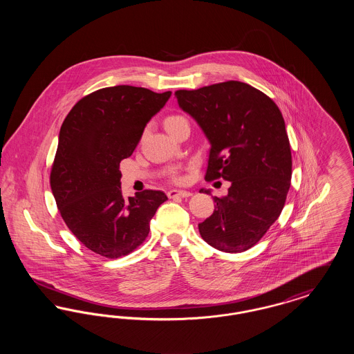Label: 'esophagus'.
Wrapping results in <instances>:
<instances>
[{"mask_svg": "<svg viewBox=\"0 0 354 354\" xmlns=\"http://www.w3.org/2000/svg\"><path fill=\"white\" fill-rule=\"evenodd\" d=\"M167 195L171 199H174V198H188V196H191V192L183 191V189H171Z\"/></svg>", "mask_w": 354, "mask_h": 354, "instance_id": "34e87169", "label": "esophagus"}]
</instances>
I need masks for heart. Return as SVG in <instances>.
<instances>
[{
	"instance_id": "obj_1",
	"label": "heart",
	"mask_w": 354,
	"mask_h": 354,
	"mask_svg": "<svg viewBox=\"0 0 354 354\" xmlns=\"http://www.w3.org/2000/svg\"><path fill=\"white\" fill-rule=\"evenodd\" d=\"M180 119H183V117H179V115H171V117L166 118V120H165V127H169V126L174 124L175 122H178V120H180Z\"/></svg>"
}]
</instances>
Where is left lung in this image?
<instances>
[{"label":"left lung","instance_id":"8db88e82","mask_svg":"<svg viewBox=\"0 0 354 354\" xmlns=\"http://www.w3.org/2000/svg\"><path fill=\"white\" fill-rule=\"evenodd\" d=\"M211 145L205 180L231 182L214 198V214L199 223L205 243L223 252L253 247L280 216L290 187L292 155L276 103L239 81L175 91ZM211 194L209 189H201Z\"/></svg>","mask_w":354,"mask_h":354}]
</instances>
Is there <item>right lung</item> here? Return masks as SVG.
Wrapping results in <instances>:
<instances>
[{
    "label": "right lung",
    "mask_w": 354,
    "mask_h": 354,
    "mask_svg": "<svg viewBox=\"0 0 354 354\" xmlns=\"http://www.w3.org/2000/svg\"><path fill=\"white\" fill-rule=\"evenodd\" d=\"M171 97L119 84L77 102L64 120L51 167V192L68 230L90 251L107 259L133 252L150 232L162 191L124 199L120 160L138 146L146 124Z\"/></svg>",
    "instance_id": "1"
}]
</instances>
